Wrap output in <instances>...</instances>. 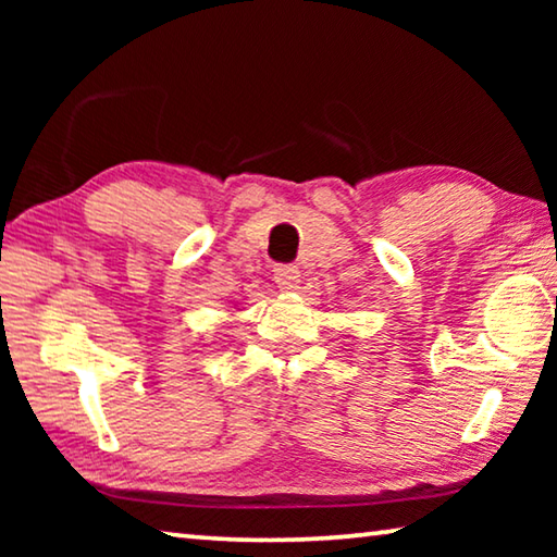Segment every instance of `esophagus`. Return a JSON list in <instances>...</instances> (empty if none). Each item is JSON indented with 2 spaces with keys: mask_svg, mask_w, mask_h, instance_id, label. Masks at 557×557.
<instances>
[{
  "mask_svg": "<svg viewBox=\"0 0 557 557\" xmlns=\"http://www.w3.org/2000/svg\"><path fill=\"white\" fill-rule=\"evenodd\" d=\"M299 277L301 275H299V270L295 265H277L275 268V282H277L280 289H285V292L297 289Z\"/></svg>",
  "mask_w": 557,
  "mask_h": 557,
  "instance_id": "34e87169",
  "label": "esophagus"
}]
</instances>
